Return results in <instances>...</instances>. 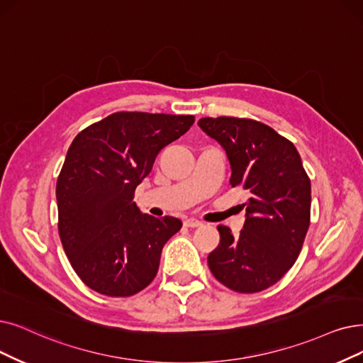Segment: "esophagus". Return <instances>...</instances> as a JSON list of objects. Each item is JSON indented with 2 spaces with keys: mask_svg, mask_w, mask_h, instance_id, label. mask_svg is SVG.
Segmentation results:
<instances>
[{
  "mask_svg": "<svg viewBox=\"0 0 363 363\" xmlns=\"http://www.w3.org/2000/svg\"><path fill=\"white\" fill-rule=\"evenodd\" d=\"M184 226H187V228H198V226H202V222L198 220V219H194V217H191V219H186L184 220Z\"/></svg>",
  "mask_w": 363,
  "mask_h": 363,
  "instance_id": "esophagus-1",
  "label": "esophagus"
}]
</instances>
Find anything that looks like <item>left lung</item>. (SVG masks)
Returning <instances> with one entry per match:
<instances>
[{
  "label": "left lung",
  "instance_id": "obj_1",
  "mask_svg": "<svg viewBox=\"0 0 363 363\" xmlns=\"http://www.w3.org/2000/svg\"><path fill=\"white\" fill-rule=\"evenodd\" d=\"M198 126L226 152L230 184L250 192L240 235L217 226L220 242L208 255L210 271L235 292L265 291L292 268L310 226L311 183L301 156L257 121L222 116L202 118Z\"/></svg>",
  "mask_w": 363,
  "mask_h": 363
}]
</instances>
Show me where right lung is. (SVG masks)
I'll use <instances>...</instances> for the list:
<instances>
[{
  "label": "right lung",
  "mask_w": 363,
  "mask_h": 363,
  "mask_svg": "<svg viewBox=\"0 0 363 363\" xmlns=\"http://www.w3.org/2000/svg\"><path fill=\"white\" fill-rule=\"evenodd\" d=\"M194 122V116L119 111L72 140L56 183L57 229L72 269L92 291L131 296L155 279L182 220L143 214L134 194L157 153Z\"/></svg>",
  "instance_id": "1"
}]
</instances>
